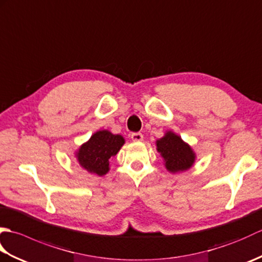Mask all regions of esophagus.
I'll list each match as a JSON object with an SVG mask.
<instances>
[{
	"mask_svg": "<svg viewBox=\"0 0 262 262\" xmlns=\"http://www.w3.org/2000/svg\"><path fill=\"white\" fill-rule=\"evenodd\" d=\"M130 137L134 142H142L143 141V135L141 134V133H133Z\"/></svg>",
	"mask_w": 262,
	"mask_h": 262,
	"instance_id": "1",
	"label": "esophagus"
}]
</instances>
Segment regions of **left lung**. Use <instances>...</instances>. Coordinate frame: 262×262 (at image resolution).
Instances as JSON below:
<instances>
[{
  "mask_svg": "<svg viewBox=\"0 0 262 262\" xmlns=\"http://www.w3.org/2000/svg\"><path fill=\"white\" fill-rule=\"evenodd\" d=\"M157 151L163 159L165 169L170 173H181L192 168L197 155L192 147L174 132L168 130L157 140Z\"/></svg>",
  "mask_w": 262,
  "mask_h": 262,
  "instance_id": "obj_1",
  "label": "left lung"
}]
</instances>
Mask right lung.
Wrapping results in <instances>:
<instances>
[{
  "instance_id": "obj_1",
  "label": "right lung",
  "mask_w": 262,
  "mask_h": 262,
  "mask_svg": "<svg viewBox=\"0 0 262 262\" xmlns=\"http://www.w3.org/2000/svg\"><path fill=\"white\" fill-rule=\"evenodd\" d=\"M125 144V138L108 129L98 130L76 149L74 157L80 166L91 174L102 177L110 170V159Z\"/></svg>"
}]
</instances>
